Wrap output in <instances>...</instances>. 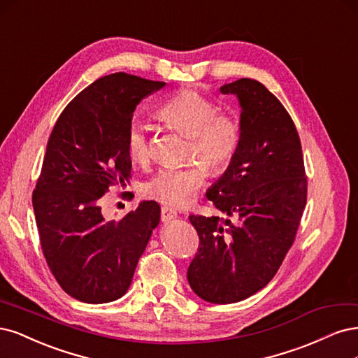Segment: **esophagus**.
<instances>
[{
    "label": "esophagus",
    "instance_id": "esophagus-1",
    "mask_svg": "<svg viewBox=\"0 0 358 358\" xmlns=\"http://www.w3.org/2000/svg\"><path fill=\"white\" fill-rule=\"evenodd\" d=\"M177 217V211L172 210L171 206L164 205L162 208H160V218H162V222H171L172 218Z\"/></svg>",
    "mask_w": 358,
    "mask_h": 358
}]
</instances>
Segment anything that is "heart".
I'll return each mask as SVG.
<instances>
[{
  "label": "heart",
  "instance_id": "heart-1",
  "mask_svg": "<svg viewBox=\"0 0 358 358\" xmlns=\"http://www.w3.org/2000/svg\"><path fill=\"white\" fill-rule=\"evenodd\" d=\"M157 117L168 129L189 138L181 168H162L144 182V193L171 206L192 202L202 187L206 172L222 176L234 164L242 141V126L235 116L220 113L218 103L196 90H180L157 108ZM126 152L138 165L153 159V141L144 126L132 120L126 129Z\"/></svg>",
  "mask_w": 358,
  "mask_h": 358
}]
</instances>
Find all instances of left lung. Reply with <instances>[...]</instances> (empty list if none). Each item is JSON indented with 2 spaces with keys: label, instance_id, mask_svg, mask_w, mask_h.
<instances>
[{
  "label": "left lung",
  "instance_id": "left-lung-1",
  "mask_svg": "<svg viewBox=\"0 0 358 358\" xmlns=\"http://www.w3.org/2000/svg\"><path fill=\"white\" fill-rule=\"evenodd\" d=\"M242 107L234 164L206 193L229 217L190 215L199 236L187 269L192 290L211 303H235L266 285L292 248L306 205L302 144L290 114L257 80L220 87Z\"/></svg>",
  "mask_w": 358,
  "mask_h": 358
}]
</instances>
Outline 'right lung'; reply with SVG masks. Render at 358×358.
<instances>
[{"label": "right lung", "mask_w": 358, "mask_h": 358, "mask_svg": "<svg viewBox=\"0 0 358 358\" xmlns=\"http://www.w3.org/2000/svg\"><path fill=\"white\" fill-rule=\"evenodd\" d=\"M164 86L126 73L99 77L53 126L32 206L49 269L77 301L107 303L128 292L159 224L155 201L114 222L103 218L101 199L110 187L129 182L126 129L141 99Z\"/></svg>", "instance_id": "obj_1"}]
</instances>
